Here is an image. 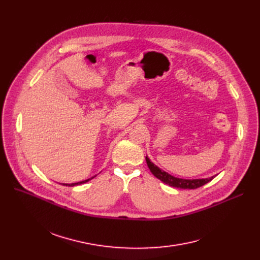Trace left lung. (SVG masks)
<instances>
[{"mask_svg":"<svg viewBox=\"0 0 260 260\" xmlns=\"http://www.w3.org/2000/svg\"><path fill=\"white\" fill-rule=\"evenodd\" d=\"M147 167L149 169V171L152 172V174L158 178L159 180H161L163 183H166L168 185H171L173 187H177V188H183V189H194V188H198L202 185H204L206 183L210 182L213 178V177H210V178H202V179H182V178H177V177H174L172 175H170L169 173H167L166 171H163L161 169H159L156 165L148 159V157H145Z\"/></svg>","mask_w":260,"mask_h":260,"instance_id":"8db88e82","label":"left lung"}]
</instances>
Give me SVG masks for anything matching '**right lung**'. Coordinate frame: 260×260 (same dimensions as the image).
Wrapping results in <instances>:
<instances>
[{
	"instance_id": "1",
	"label": "right lung",
	"mask_w": 260,
	"mask_h": 260,
	"mask_svg": "<svg viewBox=\"0 0 260 260\" xmlns=\"http://www.w3.org/2000/svg\"><path fill=\"white\" fill-rule=\"evenodd\" d=\"M95 177V176H94ZM93 177H91V178H89V179H86V180H84V181H80V182H77V183H72V184H65V183H63V185H68V186H75V185H78V184H82V183H85V182H87V181H89L90 179H92Z\"/></svg>"
}]
</instances>
